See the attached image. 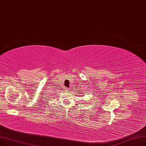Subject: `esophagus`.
<instances>
[{
	"label": "esophagus",
	"mask_w": 146,
	"mask_h": 146,
	"mask_svg": "<svg viewBox=\"0 0 146 146\" xmlns=\"http://www.w3.org/2000/svg\"><path fill=\"white\" fill-rule=\"evenodd\" d=\"M65 92H68V91H69V88H67V87H66V88H65Z\"/></svg>",
	"instance_id": "34e87169"
}]
</instances>
